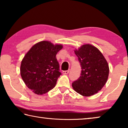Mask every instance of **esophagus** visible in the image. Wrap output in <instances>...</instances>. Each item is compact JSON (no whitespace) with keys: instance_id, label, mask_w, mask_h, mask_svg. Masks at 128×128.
I'll use <instances>...</instances> for the list:
<instances>
[{"instance_id":"esophagus-1","label":"esophagus","mask_w":128,"mask_h":128,"mask_svg":"<svg viewBox=\"0 0 128 128\" xmlns=\"http://www.w3.org/2000/svg\"><path fill=\"white\" fill-rule=\"evenodd\" d=\"M69 72V70L63 71V72H62V73H63V74H68Z\"/></svg>"}]
</instances>
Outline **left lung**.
<instances>
[{"instance_id": "1", "label": "left lung", "mask_w": 128, "mask_h": 128, "mask_svg": "<svg viewBox=\"0 0 128 128\" xmlns=\"http://www.w3.org/2000/svg\"><path fill=\"white\" fill-rule=\"evenodd\" d=\"M74 51L82 70L81 76L72 83V88L82 96H92L107 82L109 75L108 62L101 52L92 44H84Z\"/></svg>"}]
</instances>
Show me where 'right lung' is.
Segmentation results:
<instances>
[{
    "label": "right lung",
    "instance_id": "1",
    "mask_svg": "<svg viewBox=\"0 0 128 128\" xmlns=\"http://www.w3.org/2000/svg\"><path fill=\"white\" fill-rule=\"evenodd\" d=\"M62 47L60 44L40 41L32 46L24 56L20 66L21 76L34 93L43 95L55 86L61 75L56 55Z\"/></svg>",
    "mask_w": 128,
    "mask_h": 128
}]
</instances>
